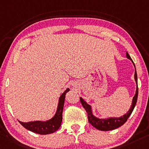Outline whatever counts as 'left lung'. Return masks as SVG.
I'll return each mask as SVG.
<instances>
[{
	"mask_svg": "<svg viewBox=\"0 0 149 149\" xmlns=\"http://www.w3.org/2000/svg\"><path fill=\"white\" fill-rule=\"evenodd\" d=\"M126 57L129 59L131 61L134 67V78L136 82V91L135 94L132 100L131 106L129 109L127 113L124 114L122 116L119 117H107V118H103V119H100V118L97 117L96 116L93 115V111H92V107L89 105L86 101H85L83 98L80 97V101H81V105H83L84 108L86 110V111L88 113V121L92 125V126H93L97 129L100 130V131H111V130L116 129L119 128V127L122 126L125 123L128 118L129 117L130 115L133 112L134 107H135L136 101H137L138 97V84H137V74H136V71L135 65L133 63L132 59L130 57L129 54L126 52Z\"/></svg>",
	"mask_w": 149,
	"mask_h": 149,
	"instance_id": "left-lung-1",
	"label": "left lung"
}]
</instances>
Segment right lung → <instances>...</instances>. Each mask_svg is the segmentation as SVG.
Returning <instances> with one entry per match:
<instances>
[{"mask_svg":"<svg viewBox=\"0 0 149 149\" xmlns=\"http://www.w3.org/2000/svg\"><path fill=\"white\" fill-rule=\"evenodd\" d=\"M70 91L69 88H67L65 91L60 95L58 100L57 110L55 115L51 119L46 121H34L24 123L19 121L20 123L25 129L33 133L40 134H48L53 133L59 129L61 123L62 122V113L64 105L65 94Z\"/></svg>","mask_w":149,"mask_h":149,"instance_id":"obj_1","label":"right lung"}]
</instances>
